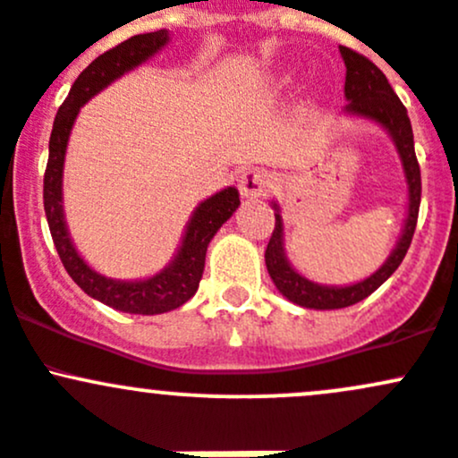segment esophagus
Here are the masks:
<instances>
[{"label": "esophagus", "instance_id": "34e87169", "mask_svg": "<svg viewBox=\"0 0 458 458\" xmlns=\"http://www.w3.org/2000/svg\"><path fill=\"white\" fill-rule=\"evenodd\" d=\"M239 192L243 199H257V197L267 195L275 186V177L267 170H246L239 177Z\"/></svg>", "mask_w": 458, "mask_h": 458}]
</instances>
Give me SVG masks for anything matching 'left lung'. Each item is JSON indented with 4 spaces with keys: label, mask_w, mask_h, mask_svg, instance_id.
<instances>
[{
    "label": "left lung",
    "mask_w": 458,
    "mask_h": 458,
    "mask_svg": "<svg viewBox=\"0 0 458 458\" xmlns=\"http://www.w3.org/2000/svg\"><path fill=\"white\" fill-rule=\"evenodd\" d=\"M339 53L345 64V101L344 114L348 117L366 119V122L377 123L390 135L396 148V155L403 168L405 186H408V212H405L403 228L396 246L392 248L390 257L383 261V266L363 281L350 285H326L308 279L301 272L294 270L285 255V239H284V216H281V206L272 201L275 210V230L266 248V267L272 284L276 285L281 294L288 301L297 303L310 310H336V308H348L354 303L370 297L374 290L386 284L392 272L401 266L410 243H412L414 228H417L419 203H421V170H419L417 155H414V135L412 123H410L408 110L401 104L399 97L394 95L392 86L387 84L386 75L377 66L354 50L339 46Z\"/></svg>",
    "instance_id": "left-lung-1"
}]
</instances>
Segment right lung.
Returning <instances> with one entry per match:
<instances>
[{
    "instance_id": "obj_1",
    "label": "right lung",
    "mask_w": 458,
    "mask_h": 458,
    "mask_svg": "<svg viewBox=\"0 0 458 458\" xmlns=\"http://www.w3.org/2000/svg\"><path fill=\"white\" fill-rule=\"evenodd\" d=\"M168 41L170 32L164 29L131 37L108 53L99 55L77 77L66 101L57 110L48 143V165H46L44 174V210L59 259H62L64 267L72 276V281L84 290L88 297L97 299V301L106 303L119 312H128V315H161V312H170L183 306L188 299L195 297L203 266H206L208 246H210L216 230L234 215V210L242 203L239 201V191L234 186L224 188V191L203 199L192 210L191 219L183 228L182 243H179L177 252L170 259L168 266H164L157 275L146 276V279L123 281L99 275L88 266L72 243L66 225V215H64V161H66L68 140H71L77 114L88 99L108 88L114 80L155 57L164 46H168Z\"/></svg>"
}]
</instances>
